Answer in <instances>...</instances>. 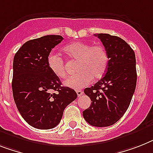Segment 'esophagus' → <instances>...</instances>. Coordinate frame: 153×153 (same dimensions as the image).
I'll return each mask as SVG.
<instances>
[{
	"label": "esophagus",
	"instance_id": "esophagus-1",
	"mask_svg": "<svg viewBox=\"0 0 153 153\" xmlns=\"http://www.w3.org/2000/svg\"><path fill=\"white\" fill-rule=\"evenodd\" d=\"M76 94H77L78 97L81 96L82 94H83V91L81 90H76Z\"/></svg>",
	"mask_w": 153,
	"mask_h": 153
}]
</instances>
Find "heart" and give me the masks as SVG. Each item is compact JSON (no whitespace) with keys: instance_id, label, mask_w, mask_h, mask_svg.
Masks as SVG:
<instances>
[{"instance_id":"1","label":"heart","mask_w":153,"mask_h":153,"mask_svg":"<svg viewBox=\"0 0 153 153\" xmlns=\"http://www.w3.org/2000/svg\"><path fill=\"white\" fill-rule=\"evenodd\" d=\"M63 52L69 59L77 62L78 74L64 81L66 87L80 89L90 84L92 79H99L106 73L108 65V55L102 45L92 46L88 43L75 41L65 45ZM49 69L55 76L64 78L66 75L65 62L60 55L50 53L47 58Z\"/></svg>"}]
</instances>
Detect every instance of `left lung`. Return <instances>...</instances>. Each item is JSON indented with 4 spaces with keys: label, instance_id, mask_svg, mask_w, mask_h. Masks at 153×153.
<instances>
[{
    "label": "left lung",
    "instance_id": "1",
    "mask_svg": "<svg viewBox=\"0 0 153 153\" xmlns=\"http://www.w3.org/2000/svg\"><path fill=\"white\" fill-rule=\"evenodd\" d=\"M98 36L108 55V69L94 86L84 89L91 105L83 112L84 118L94 127H108L123 117L129 107L137 83L135 54L120 37L107 33Z\"/></svg>",
    "mask_w": 153,
    "mask_h": 153
}]
</instances>
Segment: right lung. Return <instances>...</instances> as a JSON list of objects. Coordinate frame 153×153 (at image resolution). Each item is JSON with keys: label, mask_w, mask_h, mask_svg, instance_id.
Instances as JSON below:
<instances>
[{"label": "right lung", "mask_w": 153, "mask_h": 153, "mask_svg": "<svg viewBox=\"0 0 153 153\" xmlns=\"http://www.w3.org/2000/svg\"><path fill=\"white\" fill-rule=\"evenodd\" d=\"M62 40L59 35L30 40L14 57L11 83L14 100L22 118L37 129L56 127L65 107L77 98L74 89L62 86L47 63L52 48Z\"/></svg>", "instance_id": "1"}]
</instances>
